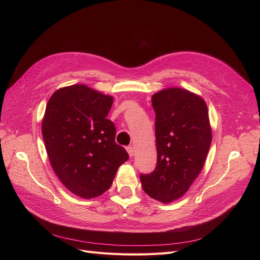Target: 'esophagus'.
Returning a JSON list of instances; mask_svg holds the SVG:
<instances>
[{"label":"esophagus","mask_w":260,"mask_h":260,"mask_svg":"<svg viewBox=\"0 0 260 260\" xmlns=\"http://www.w3.org/2000/svg\"><path fill=\"white\" fill-rule=\"evenodd\" d=\"M125 148H127V152H128L129 156L133 157V155H135V149H133V147L132 146H127Z\"/></svg>","instance_id":"34e87169"}]
</instances>
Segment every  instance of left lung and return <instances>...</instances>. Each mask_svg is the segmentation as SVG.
Returning a JSON list of instances; mask_svg holds the SVG:
<instances>
[{"mask_svg":"<svg viewBox=\"0 0 260 260\" xmlns=\"http://www.w3.org/2000/svg\"><path fill=\"white\" fill-rule=\"evenodd\" d=\"M156 168L141 174L144 192L170 203L181 198L203 169L211 143L207 105L196 94L179 88L155 93Z\"/></svg>","mask_w":260,"mask_h":260,"instance_id":"8db88e82","label":"left lung"}]
</instances>
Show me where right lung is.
I'll use <instances>...</instances> for the list:
<instances>
[{
  "label": "right lung",
  "instance_id": "obj_1",
  "mask_svg": "<svg viewBox=\"0 0 260 260\" xmlns=\"http://www.w3.org/2000/svg\"><path fill=\"white\" fill-rule=\"evenodd\" d=\"M112 104V96L76 84L57 90L46 105L42 135L53 170L83 199L107 191L129 158L115 142V124L106 118Z\"/></svg>",
  "mask_w": 260,
  "mask_h": 260
}]
</instances>
